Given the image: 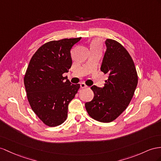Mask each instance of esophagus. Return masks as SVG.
I'll return each instance as SVG.
<instances>
[{
	"mask_svg": "<svg viewBox=\"0 0 161 161\" xmlns=\"http://www.w3.org/2000/svg\"><path fill=\"white\" fill-rule=\"evenodd\" d=\"M80 87H81V88H85L87 87V86H86L84 83H81L80 84Z\"/></svg>",
	"mask_w": 161,
	"mask_h": 161,
	"instance_id": "34e87169",
	"label": "esophagus"
}]
</instances>
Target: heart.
I'll list each match as a JSON object with an SVG mask.
<instances>
[{
    "mask_svg": "<svg viewBox=\"0 0 161 161\" xmlns=\"http://www.w3.org/2000/svg\"><path fill=\"white\" fill-rule=\"evenodd\" d=\"M101 41L98 39H94L92 41L91 43H90V49L101 48Z\"/></svg>",
    "mask_w": 161,
    "mask_h": 161,
    "instance_id": "1",
    "label": "heart"
}]
</instances>
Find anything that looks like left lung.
<instances>
[{"label": "left lung", "mask_w": 161, "mask_h": 161, "mask_svg": "<svg viewBox=\"0 0 161 161\" xmlns=\"http://www.w3.org/2000/svg\"><path fill=\"white\" fill-rule=\"evenodd\" d=\"M101 71L108 74L103 88L93 86V99L86 103L89 116L101 122H110L125 111L133 97L138 82L134 62L118 41L108 39Z\"/></svg>", "instance_id": "left-lung-1"}]
</instances>
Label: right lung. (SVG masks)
Masks as SVG:
<instances>
[{
	"instance_id": "1",
	"label": "right lung",
	"mask_w": 161,
	"mask_h": 161,
	"mask_svg": "<svg viewBox=\"0 0 161 161\" xmlns=\"http://www.w3.org/2000/svg\"><path fill=\"white\" fill-rule=\"evenodd\" d=\"M81 38L49 41L30 60L24 78L27 98L32 111L47 126H58L67 120L69 103L80 88L63 74L71 68L70 51Z\"/></svg>"
}]
</instances>
